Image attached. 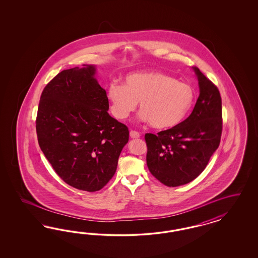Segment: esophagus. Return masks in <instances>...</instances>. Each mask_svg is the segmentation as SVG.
<instances>
[{"mask_svg":"<svg viewBox=\"0 0 258 258\" xmlns=\"http://www.w3.org/2000/svg\"><path fill=\"white\" fill-rule=\"evenodd\" d=\"M130 135H131V137L133 138V139H136V138L140 137V133L136 132V131H131L130 132Z\"/></svg>","mask_w":258,"mask_h":258,"instance_id":"obj_1","label":"esophagus"}]
</instances>
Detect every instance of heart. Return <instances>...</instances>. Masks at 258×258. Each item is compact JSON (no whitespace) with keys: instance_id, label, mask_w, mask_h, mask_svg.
<instances>
[{"instance_id":"1","label":"heart","mask_w":258,"mask_h":258,"mask_svg":"<svg viewBox=\"0 0 258 258\" xmlns=\"http://www.w3.org/2000/svg\"><path fill=\"white\" fill-rule=\"evenodd\" d=\"M107 96L110 111L124 120L140 106V119L156 128H169L180 124L195 100L193 88L161 72L133 74L125 83H109Z\"/></svg>"}]
</instances>
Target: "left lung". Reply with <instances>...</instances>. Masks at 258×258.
<instances>
[{
	"instance_id": "left-lung-1",
	"label": "left lung",
	"mask_w": 258,
	"mask_h": 258,
	"mask_svg": "<svg viewBox=\"0 0 258 258\" xmlns=\"http://www.w3.org/2000/svg\"><path fill=\"white\" fill-rule=\"evenodd\" d=\"M200 95L191 114L169 130L147 133V164L164 185L186 184L205 169L219 148L222 133V108L219 89L198 67Z\"/></svg>"
}]
</instances>
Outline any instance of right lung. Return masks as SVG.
<instances>
[{
  "label": "right lung",
  "mask_w": 258,
  "mask_h": 258,
  "mask_svg": "<svg viewBox=\"0 0 258 258\" xmlns=\"http://www.w3.org/2000/svg\"><path fill=\"white\" fill-rule=\"evenodd\" d=\"M84 65L58 73L43 89L36 130L39 148L67 184L95 192L116 171L128 128L108 113L106 91Z\"/></svg>",
  "instance_id": "add662e5"
}]
</instances>
